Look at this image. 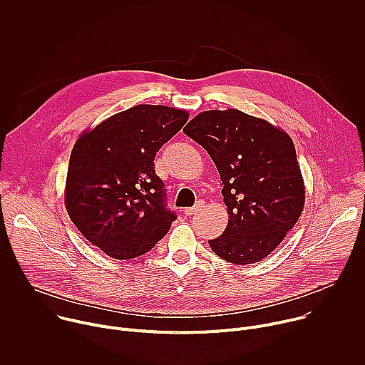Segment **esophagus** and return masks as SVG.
<instances>
[{"label": "esophagus", "mask_w": 365, "mask_h": 365, "mask_svg": "<svg viewBox=\"0 0 365 365\" xmlns=\"http://www.w3.org/2000/svg\"><path fill=\"white\" fill-rule=\"evenodd\" d=\"M202 206H203V203L202 202H197L195 206H192V207H185V215L186 217H192L193 214H196V212H199L200 210H202Z\"/></svg>", "instance_id": "obj_1"}]
</instances>
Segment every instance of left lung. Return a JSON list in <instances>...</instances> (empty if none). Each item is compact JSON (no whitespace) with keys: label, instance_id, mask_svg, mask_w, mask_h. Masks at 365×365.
<instances>
[{"label":"left lung","instance_id":"left-lung-1","mask_svg":"<svg viewBox=\"0 0 365 365\" xmlns=\"http://www.w3.org/2000/svg\"><path fill=\"white\" fill-rule=\"evenodd\" d=\"M214 160L228 225L210 241L232 264L270 255L296 225L304 206V182L290 135L240 110L199 113L183 128Z\"/></svg>","mask_w":365,"mask_h":365}]
</instances>
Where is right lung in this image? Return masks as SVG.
I'll use <instances>...</instances> for the list:
<instances>
[{
    "mask_svg": "<svg viewBox=\"0 0 365 365\" xmlns=\"http://www.w3.org/2000/svg\"><path fill=\"white\" fill-rule=\"evenodd\" d=\"M187 120L185 110L141 103L78 137L65 206L81 234L107 255L140 257L169 232L176 215L165 206L154 158Z\"/></svg>",
    "mask_w": 365,
    "mask_h": 365,
    "instance_id": "obj_1",
    "label": "right lung"
}]
</instances>
